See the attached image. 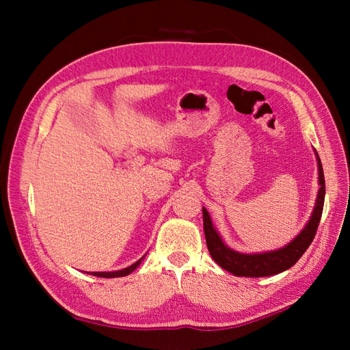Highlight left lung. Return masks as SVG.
<instances>
[{
  "mask_svg": "<svg viewBox=\"0 0 350 350\" xmlns=\"http://www.w3.org/2000/svg\"><path fill=\"white\" fill-rule=\"evenodd\" d=\"M319 179H320V191L317 196V204L314 207L312 216L308 221V225L304 228L301 234L296 237L288 245L270 252L262 254H241L234 250L228 248L216 229L211 224V219L207 213V210L203 207V226H204V235L210 256L219 264L221 269L230 271L235 276L242 278H266L273 276V274L282 273L284 270L291 269L293 264L298 261L302 254L308 250L311 242L319 229L323 207H324V196H325V181H324V172L323 165L319 154Z\"/></svg>",
  "mask_w": 350,
  "mask_h": 350,
  "instance_id": "8db88e82",
  "label": "left lung"
}]
</instances>
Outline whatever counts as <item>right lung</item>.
Wrapping results in <instances>:
<instances>
[{
    "mask_svg": "<svg viewBox=\"0 0 350 350\" xmlns=\"http://www.w3.org/2000/svg\"><path fill=\"white\" fill-rule=\"evenodd\" d=\"M143 258H140L137 262H134L133 266L126 267V269H122V270H118V271H93L90 274H93V276H98V278H122V276H126V274H130L131 271H134L137 267L140 266Z\"/></svg>",
    "mask_w": 350,
    "mask_h": 350,
    "instance_id": "add662e5",
    "label": "right lung"
}]
</instances>
